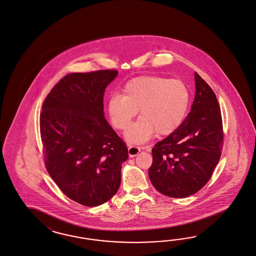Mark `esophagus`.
Returning <instances> with one entry per match:
<instances>
[{
	"label": "esophagus",
	"mask_w": 256,
	"mask_h": 256,
	"mask_svg": "<svg viewBox=\"0 0 256 256\" xmlns=\"http://www.w3.org/2000/svg\"><path fill=\"white\" fill-rule=\"evenodd\" d=\"M142 150H146V152H150V148L148 146H128V152L130 157H134Z\"/></svg>",
	"instance_id": "obj_1"
}]
</instances>
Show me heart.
<instances>
[{
    "label": "heart",
    "instance_id": "obj_1",
    "mask_svg": "<svg viewBox=\"0 0 256 256\" xmlns=\"http://www.w3.org/2000/svg\"><path fill=\"white\" fill-rule=\"evenodd\" d=\"M190 104V92L180 80L160 76H141L128 81L122 95L113 94L108 102V115L114 128L124 131L131 144H141L154 134L168 136L182 124Z\"/></svg>",
    "mask_w": 256,
    "mask_h": 256
}]
</instances>
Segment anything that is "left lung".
<instances>
[{"mask_svg": "<svg viewBox=\"0 0 256 256\" xmlns=\"http://www.w3.org/2000/svg\"><path fill=\"white\" fill-rule=\"evenodd\" d=\"M196 96L178 130L152 148L148 176L154 188L169 198H187L210 180L224 146L222 120L216 95L194 73Z\"/></svg>", "mask_w": 256, "mask_h": 256, "instance_id": "left-lung-1", "label": "left lung"}]
</instances>
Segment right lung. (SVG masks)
<instances>
[{
  "instance_id": "right-lung-1",
  "label": "right lung",
  "mask_w": 256,
  "mask_h": 256,
  "mask_svg": "<svg viewBox=\"0 0 256 256\" xmlns=\"http://www.w3.org/2000/svg\"><path fill=\"white\" fill-rule=\"evenodd\" d=\"M117 70L66 74L44 99L40 132L44 164L67 198L86 206L108 201L128 159L122 139L104 118V94Z\"/></svg>"
}]
</instances>
